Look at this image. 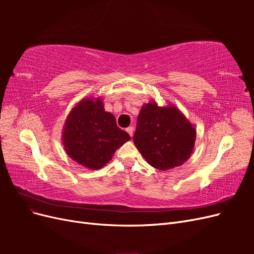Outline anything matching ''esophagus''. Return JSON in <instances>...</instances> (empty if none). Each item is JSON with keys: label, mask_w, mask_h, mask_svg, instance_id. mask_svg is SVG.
<instances>
[{"label": "esophagus", "mask_w": 254, "mask_h": 254, "mask_svg": "<svg viewBox=\"0 0 254 254\" xmlns=\"http://www.w3.org/2000/svg\"><path fill=\"white\" fill-rule=\"evenodd\" d=\"M126 131L130 134V136H132V134H133V127H132V126H129V127L126 129Z\"/></svg>", "instance_id": "esophagus-1"}]
</instances>
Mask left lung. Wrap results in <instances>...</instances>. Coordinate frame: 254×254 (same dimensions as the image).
<instances>
[{
    "instance_id": "1",
    "label": "left lung",
    "mask_w": 254,
    "mask_h": 254,
    "mask_svg": "<svg viewBox=\"0 0 254 254\" xmlns=\"http://www.w3.org/2000/svg\"><path fill=\"white\" fill-rule=\"evenodd\" d=\"M196 128L176 106L144 104L137 117L133 142L148 164L160 171L182 165L190 157Z\"/></svg>"
}]
</instances>
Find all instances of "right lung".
<instances>
[{
    "label": "right lung",
    "instance_id": "add662e5",
    "mask_svg": "<svg viewBox=\"0 0 254 254\" xmlns=\"http://www.w3.org/2000/svg\"><path fill=\"white\" fill-rule=\"evenodd\" d=\"M131 137L105 111L102 97L82 98L67 114L63 129L66 155L92 171L104 167L114 152Z\"/></svg>",
    "mask_w": 254,
    "mask_h": 254
}]
</instances>
